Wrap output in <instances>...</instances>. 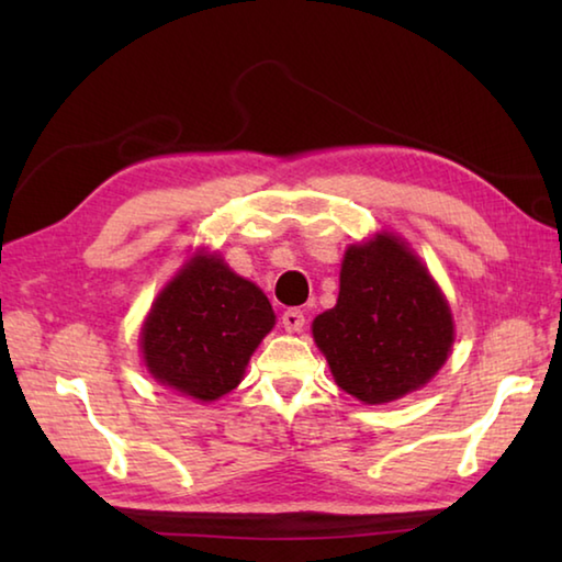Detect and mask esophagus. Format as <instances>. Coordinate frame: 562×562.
Segmentation results:
<instances>
[{
	"label": "esophagus",
	"mask_w": 562,
	"mask_h": 562,
	"mask_svg": "<svg viewBox=\"0 0 562 562\" xmlns=\"http://www.w3.org/2000/svg\"><path fill=\"white\" fill-rule=\"evenodd\" d=\"M282 325L288 331H300L304 327V312L300 310H284L282 312Z\"/></svg>",
	"instance_id": "34e87169"
}]
</instances>
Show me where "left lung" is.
Returning a JSON list of instances; mask_svg holds the SVG:
<instances>
[{
    "label": "left lung",
    "instance_id": "1",
    "mask_svg": "<svg viewBox=\"0 0 562 562\" xmlns=\"http://www.w3.org/2000/svg\"><path fill=\"white\" fill-rule=\"evenodd\" d=\"M335 382L364 404L424 386L453 345L449 304L431 274L394 235L351 245L339 300L312 322Z\"/></svg>",
    "mask_w": 562,
    "mask_h": 562
}]
</instances>
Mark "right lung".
<instances>
[{"mask_svg":"<svg viewBox=\"0 0 562 562\" xmlns=\"http://www.w3.org/2000/svg\"><path fill=\"white\" fill-rule=\"evenodd\" d=\"M274 325L260 288L215 255H201L160 292L140 331L148 372L176 392L213 402L240 384Z\"/></svg>","mask_w":562,"mask_h":562,"instance_id":"right-lung-1","label":"right lung"}]
</instances>
